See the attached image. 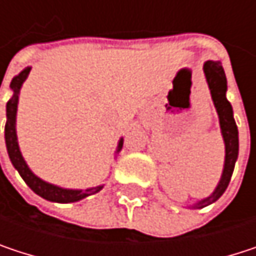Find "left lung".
Segmentation results:
<instances>
[{"mask_svg":"<svg viewBox=\"0 0 256 256\" xmlns=\"http://www.w3.org/2000/svg\"><path fill=\"white\" fill-rule=\"evenodd\" d=\"M203 71H204L206 81H208V86H209V90L212 94L214 105H215L218 117H220L221 133H222L224 144H226V162H224V170H222V176L218 182V186L209 197L192 204V208H197V209L212 204L224 194V191L227 190V186L230 184L234 164H236V160L238 156V130H237L234 117H232L231 104L227 100V96H226V92H227L226 72L221 66V62H214V60H208L203 65Z\"/></svg>","mask_w":256,"mask_h":256,"instance_id":"1","label":"left lung"}]
</instances>
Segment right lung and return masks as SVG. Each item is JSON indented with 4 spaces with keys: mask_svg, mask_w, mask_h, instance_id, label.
I'll return each instance as SVG.
<instances>
[{
    "mask_svg": "<svg viewBox=\"0 0 256 256\" xmlns=\"http://www.w3.org/2000/svg\"><path fill=\"white\" fill-rule=\"evenodd\" d=\"M30 72V66L25 68L19 76L12 80L10 82V88L13 90V96L10 98V100L7 102V123H6V145H7V152L8 157L12 160V164L14 166V169L19 172V175L24 178L26 185L40 197L48 200V202H56V203H72L82 200L92 194L99 192L104 185H98L93 188H87V190H66V188H60L58 185L48 184L38 176H35L32 174V170L28 168L26 162L22 157L20 148H19V142H18V134H16V114H18V102H19V93L22 88V84L25 81L28 76ZM123 148V139H120L118 146H117V152H120V150Z\"/></svg>",
    "mask_w": 256,
    "mask_h": 256,
    "instance_id": "add662e5",
    "label": "right lung"
}]
</instances>
